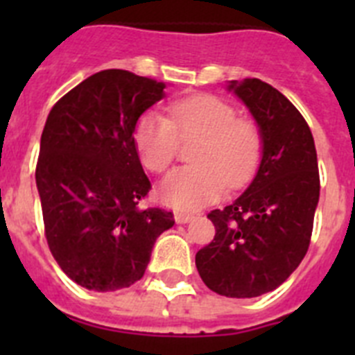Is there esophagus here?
Listing matches in <instances>:
<instances>
[{
    "label": "esophagus",
    "mask_w": 355,
    "mask_h": 355,
    "mask_svg": "<svg viewBox=\"0 0 355 355\" xmlns=\"http://www.w3.org/2000/svg\"><path fill=\"white\" fill-rule=\"evenodd\" d=\"M193 215L192 213H184V211H175L174 213V220L178 222V224H188V222L192 220Z\"/></svg>",
    "instance_id": "1"
}]
</instances>
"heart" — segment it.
Returning a JSON list of instances; mask_svg holds the SVG:
<instances>
[{"instance_id":"1","label":"heart","mask_w":355,"mask_h":355,"mask_svg":"<svg viewBox=\"0 0 355 355\" xmlns=\"http://www.w3.org/2000/svg\"><path fill=\"white\" fill-rule=\"evenodd\" d=\"M168 117L147 114L137 124L135 144L149 171L163 172L174 162L180 139L197 140L190 167L175 168L159 184L163 202L196 209L213 202L229 188L245 187L258 168L263 137L258 124L236 117L227 101L209 94L172 103Z\"/></svg>"}]
</instances>
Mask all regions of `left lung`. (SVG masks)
<instances>
[{
  "instance_id": "obj_1",
  "label": "left lung",
  "mask_w": 355,
  "mask_h": 355,
  "mask_svg": "<svg viewBox=\"0 0 355 355\" xmlns=\"http://www.w3.org/2000/svg\"><path fill=\"white\" fill-rule=\"evenodd\" d=\"M263 137L254 180L234 202L208 215L216 233L196 254L211 291L252 299L275 290L300 265L309 247L320 197L315 140L300 112L272 85L229 81Z\"/></svg>"
}]
</instances>
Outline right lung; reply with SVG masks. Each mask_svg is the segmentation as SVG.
Here are the masks:
<instances>
[{
  "instance_id": "1",
  "label": "right lung",
  "mask_w": 355,
  "mask_h": 355,
  "mask_svg": "<svg viewBox=\"0 0 355 355\" xmlns=\"http://www.w3.org/2000/svg\"><path fill=\"white\" fill-rule=\"evenodd\" d=\"M165 87L108 69L81 81L48 115L35 171L46 240L65 275L87 290L140 281L156 238L174 225L172 211L139 208L150 183L133 137Z\"/></svg>"
}]
</instances>
